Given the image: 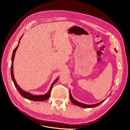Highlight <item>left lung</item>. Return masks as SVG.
Segmentation results:
<instances>
[{
  "label": "left lung",
  "instance_id": "8db88e82",
  "mask_svg": "<svg viewBox=\"0 0 130 130\" xmlns=\"http://www.w3.org/2000/svg\"><path fill=\"white\" fill-rule=\"evenodd\" d=\"M69 96H70V100H71L72 103L73 104L75 105H77V106H80V107H83V108H91V107H96V106H99V105H100L101 103H103V102L105 100H104L100 102V103H98V104H95L89 105H86V104H84L81 103H80V102H78V101H77L76 100H75V99H74V98L72 97V95H71V94H70V93H69Z\"/></svg>",
  "mask_w": 130,
  "mask_h": 130
}]
</instances>
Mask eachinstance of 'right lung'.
I'll list each match as a JSON object with an SVG mask.
<instances>
[{"label": "right lung", "instance_id": "add662e5", "mask_svg": "<svg viewBox=\"0 0 130 130\" xmlns=\"http://www.w3.org/2000/svg\"><path fill=\"white\" fill-rule=\"evenodd\" d=\"M21 37L20 38V39H19V41H20V40H21ZM19 41L18 42V45L16 46V48H15L14 49V50H13L12 56V63H11V77H12V81L13 82L15 87H16V88L18 90V91L19 93V94H20L23 97L26 98V99H27L31 100H32V101H44V100H46L47 99H48L49 98L50 96L51 90H52V88L53 87V85L57 81V80H58V78H57L56 80H55V81L53 82V83L52 84V86H51V87H50V89L49 90V92L47 93L46 94H44V95H32V94H30V93H29L28 92H26L24 91V90H23V89H22L20 87H19V86L17 85L16 81H15V80L14 79V75H13V60H14V57L15 52H16V50H17V49L18 48L19 44Z\"/></svg>", "mask_w": 130, "mask_h": 130}]
</instances>
